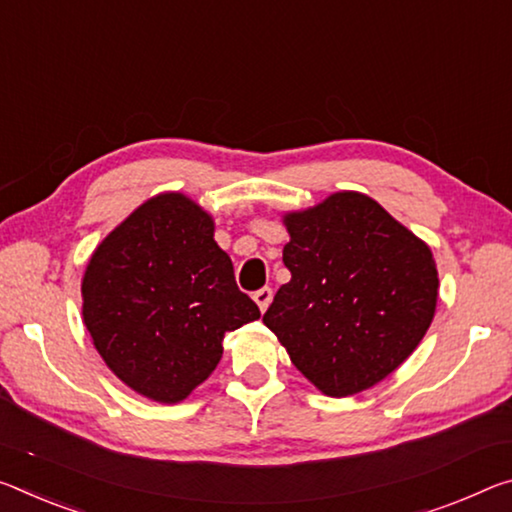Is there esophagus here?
<instances>
[{"mask_svg":"<svg viewBox=\"0 0 512 512\" xmlns=\"http://www.w3.org/2000/svg\"><path fill=\"white\" fill-rule=\"evenodd\" d=\"M253 300L257 303L259 310L266 312V307H269V305H271V300H273V289H269V287L257 289L255 294H253Z\"/></svg>","mask_w":512,"mask_h":512,"instance_id":"1","label":"esophagus"}]
</instances>
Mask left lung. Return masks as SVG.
I'll use <instances>...</instances> for the list:
<instances>
[{
    "label": "left lung",
    "mask_w": 512,
    "mask_h": 512,
    "mask_svg": "<svg viewBox=\"0 0 512 512\" xmlns=\"http://www.w3.org/2000/svg\"><path fill=\"white\" fill-rule=\"evenodd\" d=\"M282 223L291 280L266 310V328L319 392H364L431 328L440 287L431 248L358 191L330 193Z\"/></svg>",
    "instance_id": "8db88e82"
}]
</instances>
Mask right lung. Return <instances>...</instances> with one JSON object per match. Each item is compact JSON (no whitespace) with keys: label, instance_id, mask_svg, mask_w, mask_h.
Segmentation results:
<instances>
[{"label":"right lung","instance_id":"1","mask_svg":"<svg viewBox=\"0 0 512 512\" xmlns=\"http://www.w3.org/2000/svg\"><path fill=\"white\" fill-rule=\"evenodd\" d=\"M81 316L107 367L157 403L212 376L223 337L259 319L214 241V218L177 191L136 207L102 239L81 278Z\"/></svg>","mask_w":512,"mask_h":512}]
</instances>
